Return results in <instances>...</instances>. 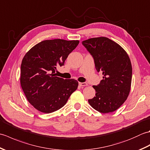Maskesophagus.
Instances as JSON below:
<instances>
[{
  "label": "esophagus",
  "instance_id": "34e87169",
  "mask_svg": "<svg viewBox=\"0 0 150 150\" xmlns=\"http://www.w3.org/2000/svg\"><path fill=\"white\" fill-rule=\"evenodd\" d=\"M79 85H80L81 86H88V84L86 82H79Z\"/></svg>",
  "mask_w": 150,
  "mask_h": 150
}]
</instances>
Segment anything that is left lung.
Returning a JSON list of instances; mask_svg holds the SVG:
<instances>
[{
	"label": "left lung",
	"mask_w": 150,
	"mask_h": 150,
	"mask_svg": "<svg viewBox=\"0 0 150 150\" xmlns=\"http://www.w3.org/2000/svg\"><path fill=\"white\" fill-rule=\"evenodd\" d=\"M82 44L93 56L97 71L103 75L100 83L93 86L96 96L88 103L100 113L113 112L129 94L132 78L129 57L119 44L107 37L91 38Z\"/></svg>",
	"instance_id": "1"
}]
</instances>
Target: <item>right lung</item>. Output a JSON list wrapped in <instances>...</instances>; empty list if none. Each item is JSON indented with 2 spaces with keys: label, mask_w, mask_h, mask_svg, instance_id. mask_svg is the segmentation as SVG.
<instances>
[{
  "label": "right lung",
  "mask_w": 150,
  "mask_h": 150,
  "mask_svg": "<svg viewBox=\"0 0 150 150\" xmlns=\"http://www.w3.org/2000/svg\"><path fill=\"white\" fill-rule=\"evenodd\" d=\"M78 40H45L25 54L21 67L20 82L28 101L40 112L50 113L60 109L77 89L73 79L55 76L57 66L64 65Z\"/></svg>",
  "instance_id": "obj_1"
}]
</instances>
